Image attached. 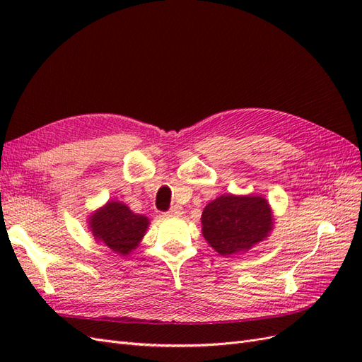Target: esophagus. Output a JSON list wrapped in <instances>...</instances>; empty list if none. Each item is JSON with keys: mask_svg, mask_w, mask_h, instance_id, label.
Returning <instances> with one entry per match:
<instances>
[{"mask_svg": "<svg viewBox=\"0 0 362 362\" xmlns=\"http://www.w3.org/2000/svg\"><path fill=\"white\" fill-rule=\"evenodd\" d=\"M182 213H184V211H182V206H181V205H173L166 214L170 216V217H178V216H181Z\"/></svg>", "mask_w": 362, "mask_h": 362, "instance_id": "obj_1", "label": "esophagus"}]
</instances>
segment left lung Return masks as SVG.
I'll return each mask as SVG.
<instances>
[{
    "label": "left lung",
    "mask_w": 362,
    "mask_h": 362,
    "mask_svg": "<svg viewBox=\"0 0 362 362\" xmlns=\"http://www.w3.org/2000/svg\"><path fill=\"white\" fill-rule=\"evenodd\" d=\"M202 235L223 257L249 250L273 228L269 202L262 196L223 194L202 211Z\"/></svg>",
    "instance_id": "1"
}]
</instances>
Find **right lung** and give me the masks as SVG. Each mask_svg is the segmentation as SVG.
<instances>
[{
    "label": "right lung",
    "mask_w": 362,
    "mask_h": 362,
    "mask_svg": "<svg viewBox=\"0 0 362 362\" xmlns=\"http://www.w3.org/2000/svg\"><path fill=\"white\" fill-rule=\"evenodd\" d=\"M148 225L146 216L136 214L124 202L116 201H108L89 217V228L96 242L120 255H128L139 246Z\"/></svg>",
    "instance_id": "right-lung-1"
}]
</instances>
